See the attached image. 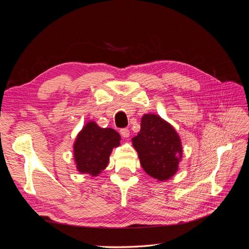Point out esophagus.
<instances>
[{"label":"esophagus","mask_w":249,"mask_h":249,"mask_svg":"<svg viewBox=\"0 0 249 249\" xmlns=\"http://www.w3.org/2000/svg\"><path fill=\"white\" fill-rule=\"evenodd\" d=\"M120 135H122V136H123L124 138H127V137L130 136V131L127 130V129H125V127H124V129L120 130Z\"/></svg>","instance_id":"obj_1"}]
</instances>
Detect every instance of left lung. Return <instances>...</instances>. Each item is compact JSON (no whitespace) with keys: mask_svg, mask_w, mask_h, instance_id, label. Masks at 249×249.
I'll list each match as a JSON object with an SVG mask.
<instances>
[{"mask_svg":"<svg viewBox=\"0 0 249 249\" xmlns=\"http://www.w3.org/2000/svg\"><path fill=\"white\" fill-rule=\"evenodd\" d=\"M132 142L141 166L148 176L158 180H166L176 175L183 157V147L170 124L159 115H143L140 132L133 137Z\"/></svg>","mask_w":249,"mask_h":249,"instance_id":"left-lung-1","label":"left lung"}]
</instances>
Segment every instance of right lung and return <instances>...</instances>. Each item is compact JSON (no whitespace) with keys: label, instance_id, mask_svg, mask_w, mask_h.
<instances>
[{"label":"right lung","instance_id":"right-lung-1","mask_svg":"<svg viewBox=\"0 0 249 249\" xmlns=\"http://www.w3.org/2000/svg\"><path fill=\"white\" fill-rule=\"evenodd\" d=\"M120 135L110 127H100L87 123L78 134L73 144L77 169L84 175L97 177L107 167L113 147L120 144Z\"/></svg>","mask_w":249,"mask_h":249}]
</instances>
